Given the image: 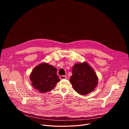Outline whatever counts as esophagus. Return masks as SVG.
<instances>
[{"label": "esophagus", "instance_id": "1", "mask_svg": "<svg viewBox=\"0 0 129 129\" xmlns=\"http://www.w3.org/2000/svg\"><path fill=\"white\" fill-rule=\"evenodd\" d=\"M60 78L61 79H66L67 78H66V77L65 76H61V77H60Z\"/></svg>", "mask_w": 129, "mask_h": 129}]
</instances>
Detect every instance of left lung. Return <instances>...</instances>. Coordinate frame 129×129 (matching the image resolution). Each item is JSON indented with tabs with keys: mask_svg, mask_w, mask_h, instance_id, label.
<instances>
[{
	"mask_svg": "<svg viewBox=\"0 0 129 129\" xmlns=\"http://www.w3.org/2000/svg\"><path fill=\"white\" fill-rule=\"evenodd\" d=\"M70 82L73 89L81 95H87L94 91L99 82L93 69L86 62L76 63L72 70Z\"/></svg>",
	"mask_w": 129,
	"mask_h": 129,
	"instance_id": "obj_1",
	"label": "left lung"
}]
</instances>
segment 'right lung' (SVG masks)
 I'll return each mask as SVG.
<instances>
[{
    "label": "right lung",
    "instance_id": "add662e5",
    "mask_svg": "<svg viewBox=\"0 0 129 129\" xmlns=\"http://www.w3.org/2000/svg\"><path fill=\"white\" fill-rule=\"evenodd\" d=\"M57 68L47 63H42L36 66L30 75L32 86L40 93L51 91L60 81Z\"/></svg>",
    "mask_w": 129,
    "mask_h": 129
}]
</instances>
